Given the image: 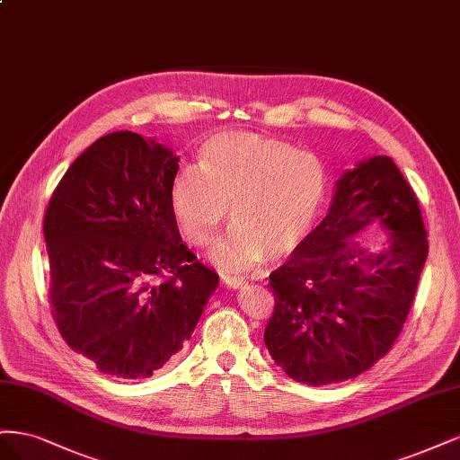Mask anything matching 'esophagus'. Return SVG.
Listing matches in <instances>:
<instances>
[{
	"mask_svg": "<svg viewBox=\"0 0 460 460\" xmlns=\"http://www.w3.org/2000/svg\"><path fill=\"white\" fill-rule=\"evenodd\" d=\"M219 283H221V287H226V288H239L246 283V280L243 277H236V275L219 273Z\"/></svg>",
	"mask_w": 460,
	"mask_h": 460,
	"instance_id": "obj_1",
	"label": "esophagus"
}]
</instances>
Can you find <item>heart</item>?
I'll use <instances>...</instances> for the list:
<instances>
[{"label":"heart","mask_w":460,"mask_h":460,"mask_svg":"<svg viewBox=\"0 0 460 460\" xmlns=\"http://www.w3.org/2000/svg\"><path fill=\"white\" fill-rule=\"evenodd\" d=\"M327 187L317 155L248 131H224L200 149L197 168H183L170 187V206L185 239L204 248L224 226L212 258L231 270L279 260L314 227Z\"/></svg>","instance_id":"heart-1"}]
</instances>
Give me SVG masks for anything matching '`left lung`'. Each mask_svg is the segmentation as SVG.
<instances>
[{"label": "left lung", "mask_w": 460, "mask_h": 460, "mask_svg": "<svg viewBox=\"0 0 460 460\" xmlns=\"http://www.w3.org/2000/svg\"><path fill=\"white\" fill-rule=\"evenodd\" d=\"M373 220L387 248L368 252L352 234ZM414 190L390 156H375L336 183L331 210L270 275L273 315L265 348L285 373L309 386L359 376L394 346L428 256Z\"/></svg>", "instance_id": "left-lung-1"}]
</instances>
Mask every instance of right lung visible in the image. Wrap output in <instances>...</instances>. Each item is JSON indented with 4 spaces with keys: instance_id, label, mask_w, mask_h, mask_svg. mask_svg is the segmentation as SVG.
Listing matches in <instances>:
<instances>
[{
    "instance_id": "add662e5",
    "label": "right lung",
    "mask_w": 460,
    "mask_h": 460,
    "mask_svg": "<svg viewBox=\"0 0 460 460\" xmlns=\"http://www.w3.org/2000/svg\"><path fill=\"white\" fill-rule=\"evenodd\" d=\"M177 162L153 139L114 131L72 162L48 204L51 314L102 375L153 376L181 351L219 283L177 231Z\"/></svg>"
}]
</instances>
